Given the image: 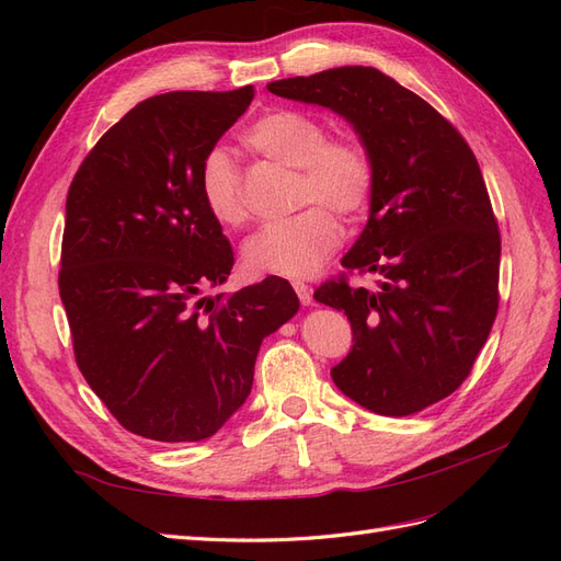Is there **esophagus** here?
I'll list each match as a JSON object with an SVG mask.
<instances>
[{"label":"esophagus","instance_id":"34e87169","mask_svg":"<svg viewBox=\"0 0 561 561\" xmlns=\"http://www.w3.org/2000/svg\"><path fill=\"white\" fill-rule=\"evenodd\" d=\"M293 287H295V293H297V297H299V301L304 304V307H311V304H313L311 287L307 283H301V280H295Z\"/></svg>","mask_w":561,"mask_h":561}]
</instances>
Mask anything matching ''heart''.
I'll use <instances>...</instances> for the list:
<instances>
[{
	"mask_svg": "<svg viewBox=\"0 0 561 561\" xmlns=\"http://www.w3.org/2000/svg\"><path fill=\"white\" fill-rule=\"evenodd\" d=\"M252 154L297 168L295 206L299 215L268 225L243 245L245 266L254 274L307 278L342 241L339 219L360 215L375 192V163L355 135H328L318 116L299 110H271L241 133ZM198 194L208 215L227 229H241L250 208L239 165L225 147H213L198 168ZM318 202V207H311Z\"/></svg>",
	"mask_w": 561,
	"mask_h": 561,
	"instance_id": "heart-1",
	"label": "heart"
}]
</instances>
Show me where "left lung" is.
I'll list each match as a JSON object with an SVG mask.
<instances>
[{
    "instance_id": "left-lung-1",
    "label": "left lung",
    "mask_w": 561,
    "mask_h": 561,
    "mask_svg": "<svg viewBox=\"0 0 561 561\" xmlns=\"http://www.w3.org/2000/svg\"><path fill=\"white\" fill-rule=\"evenodd\" d=\"M266 89L344 116L375 163L369 219L342 266L377 274V287L339 276L313 293L353 330L332 381L381 416L426 410L466 381L499 311L501 233L478 159L443 114L375 67Z\"/></svg>"
}]
</instances>
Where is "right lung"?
<instances>
[{"label": "right lung", "instance_id": "add662e5", "mask_svg": "<svg viewBox=\"0 0 561 561\" xmlns=\"http://www.w3.org/2000/svg\"><path fill=\"white\" fill-rule=\"evenodd\" d=\"M252 95L142 100L67 192L58 287L75 358L114 419L147 439L215 435L250 396L262 339L299 311L278 276L208 295L231 274L233 250L203 206L198 168Z\"/></svg>", "mask_w": 561, "mask_h": 561}]
</instances>
